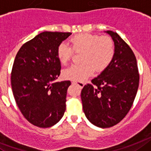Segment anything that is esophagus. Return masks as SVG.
<instances>
[{
    "label": "esophagus",
    "instance_id": "obj_1",
    "mask_svg": "<svg viewBox=\"0 0 151 151\" xmlns=\"http://www.w3.org/2000/svg\"><path fill=\"white\" fill-rule=\"evenodd\" d=\"M72 83H75V84H77L78 86L81 87V88H83V86H84V83L82 82V81H72Z\"/></svg>",
    "mask_w": 151,
    "mask_h": 151
}]
</instances>
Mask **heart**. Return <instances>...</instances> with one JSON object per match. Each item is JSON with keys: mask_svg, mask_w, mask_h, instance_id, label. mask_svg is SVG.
<instances>
[{"mask_svg": "<svg viewBox=\"0 0 151 151\" xmlns=\"http://www.w3.org/2000/svg\"><path fill=\"white\" fill-rule=\"evenodd\" d=\"M70 45L61 43L57 48V57L65 65L76 53L81 54L80 64H74L62 72L64 78L82 81L96 71L105 70L112 63L115 55V42L109 36L91 33L77 34L69 39Z\"/></svg>", "mask_w": 151, "mask_h": 151, "instance_id": "heart-1", "label": "heart"}]
</instances>
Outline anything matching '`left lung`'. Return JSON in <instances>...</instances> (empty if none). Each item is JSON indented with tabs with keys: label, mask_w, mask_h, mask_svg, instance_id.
Masks as SVG:
<instances>
[{
	"label": "left lung",
	"mask_w": 151,
	"mask_h": 151,
	"mask_svg": "<svg viewBox=\"0 0 151 151\" xmlns=\"http://www.w3.org/2000/svg\"><path fill=\"white\" fill-rule=\"evenodd\" d=\"M115 45L112 63L92 84L81 90V99L86 117L99 128H110L122 120L135 99L139 85L137 60L130 46L117 32L108 30Z\"/></svg>",
	"instance_id": "1"
}]
</instances>
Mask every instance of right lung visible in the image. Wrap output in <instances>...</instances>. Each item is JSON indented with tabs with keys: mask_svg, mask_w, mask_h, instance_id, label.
Wrapping results in <instances>:
<instances>
[{
	"mask_svg": "<svg viewBox=\"0 0 151 151\" xmlns=\"http://www.w3.org/2000/svg\"><path fill=\"white\" fill-rule=\"evenodd\" d=\"M70 32H43L18 51L11 71V86L21 113L31 124L48 128L66 109L70 81L55 82L61 73L57 48Z\"/></svg>",
	"mask_w": 151,
	"mask_h": 151,
	"instance_id": "1",
	"label": "right lung"
}]
</instances>
